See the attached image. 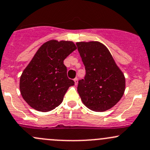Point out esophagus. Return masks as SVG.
Instances as JSON below:
<instances>
[{
    "label": "esophagus",
    "mask_w": 150,
    "mask_h": 150,
    "mask_svg": "<svg viewBox=\"0 0 150 150\" xmlns=\"http://www.w3.org/2000/svg\"><path fill=\"white\" fill-rule=\"evenodd\" d=\"M78 79L77 78H75V79H74V82H75V86H77V85H78Z\"/></svg>",
    "instance_id": "34e87169"
}]
</instances>
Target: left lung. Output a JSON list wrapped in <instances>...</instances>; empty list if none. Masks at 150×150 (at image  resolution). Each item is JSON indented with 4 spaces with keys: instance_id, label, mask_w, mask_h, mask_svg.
Segmentation results:
<instances>
[{
    "instance_id": "8db88e82",
    "label": "left lung",
    "mask_w": 150,
    "mask_h": 150,
    "mask_svg": "<svg viewBox=\"0 0 150 150\" xmlns=\"http://www.w3.org/2000/svg\"><path fill=\"white\" fill-rule=\"evenodd\" d=\"M86 70L78 92L89 109L102 112L114 106L125 91V77L109 50L99 42L76 43Z\"/></svg>"
}]
</instances>
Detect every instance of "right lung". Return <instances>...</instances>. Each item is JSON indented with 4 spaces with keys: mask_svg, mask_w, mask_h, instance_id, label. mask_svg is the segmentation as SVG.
I'll return each mask as SVG.
<instances>
[{
    "mask_svg": "<svg viewBox=\"0 0 150 150\" xmlns=\"http://www.w3.org/2000/svg\"><path fill=\"white\" fill-rule=\"evenodd\" d=\"M77 49L71 41L50 40L37 50L22 72L20 92L31 108L47 112L60 105L75 82L67 76L64 59Z\"/></svg>",
    "mask_w": 150,
    "mask_h": 150,
    "instance_id": "obj_1",
    "label": "right lung"
}]
</instances>
